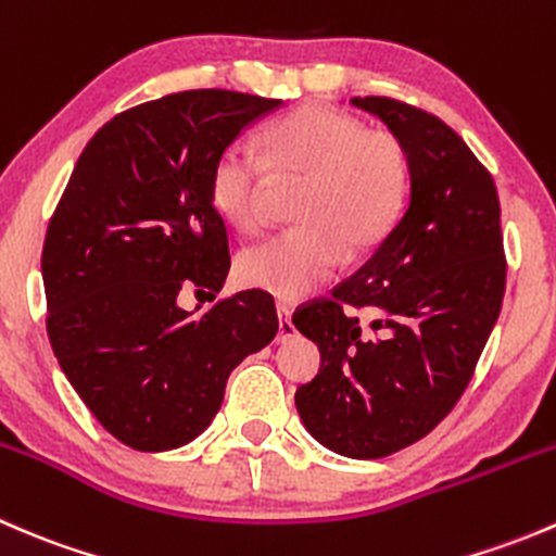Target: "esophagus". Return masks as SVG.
<instances>
[{
	"mask_svg": "<svg viewBox=\"0 0 556 556\" xmlns=\"http://www.w3.org/2000/svg\"><path fill=\"white\" fill-rule=\"evenodd\" d=\"M277 314H279L277 341L293 339V336H295V325H293V319H290V314H293V309H290L288 304H277Z\"/></svg>",
	"mask_w": 556,
	"mask_h": 556,
	"instance_id": "esophagus-1",
	"label": "esophagus"
}]
</instances>
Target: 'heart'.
Masks as SVG:
<instances>
[{
	"label": "heart",
	"mask_w": 556,
	"mask_h": 556,
	"mask_svg": "<svg viewBox=\"0 0 556 556\" xmlns=\"http://www.w3.org/2000/svg\"><path fill=\"white\" fill-rule=\"evenodd\" d=\"M268 172L304 179L293 201L295 223L239 255L247 288L295 301L328 282L352 252L374 250L395 231L412 188V161L387 128H366L355 115L304 104L268 123L263 155L233 142L212 164L215 210L239 231L266 223Z\"/></svg>",
	"instance_id": "b5f03b06"
}]
</instances>
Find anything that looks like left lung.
<instances>
[{"label": "left lung", "instance_id": "obj_1", "mask_svg": "<svg viewBox=\"0 0 556 556\" xmlns=\"http://www.w3.org/2000/svg\"><path fill=\"white\" fill-rule=\"evenodd\" d=\"M352 104L403 142L412 195L363 268L293 314L323 357L295 408L323 446L379 459L425 439L465 392L501 314L506 252L492 174L457 131L397 99Z\"/></svg>", "mask_w": 556, "mask_h": 556}]
</instances>
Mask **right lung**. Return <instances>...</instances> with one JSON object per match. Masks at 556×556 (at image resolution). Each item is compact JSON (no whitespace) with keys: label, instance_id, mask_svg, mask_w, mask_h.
<instances>
[{"label":"right lung","instance_id":"right-lung-1","mask_svg":"<svg viewBox=\"0 0 556 556\" xmlns=\"http://www.w3.org/2000/svg\"><path fill=\"white\" fill-rule=\"evenodd\" d=\"M279 99L201 88L121 112L77 159L42 247L48 339L99 425L137 452L193 441L233 368L277 336L274 299L215 301L231 268L212 164Z\"/></svg>","mask_w":556,"mask_h":556}]
</instances>
